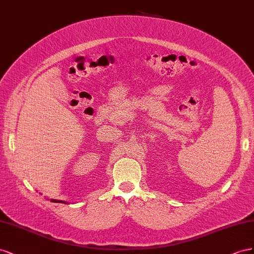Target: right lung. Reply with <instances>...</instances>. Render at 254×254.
Wrapping results in <instances>:
<instances>
[{"label":"right lung","instance_id":"right-lung-1","mask_svg":"<svg viewBox=\"0 0 254 254\" xmlns=\"http://www.w3.org/2000/svg\"><path fill=\"white\" fill-rule=\"evenodd\" d=\"M51 201H52V202H63V203H66V202H64V201H60V200H54V199H51Z\"/></svg>","mask_w":254,"mask_h":254}]
</instances>
